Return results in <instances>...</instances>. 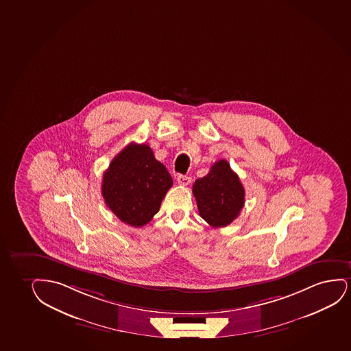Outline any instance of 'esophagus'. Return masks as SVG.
Returning a JSON list of instances; mask_svg holds the SVG:
<instances>
[{
    "label": "esophagus",
    "instance_id": "obj_1",
    "mask_svg": "<svg viewBox=\"0 0 351 351\" xmlns=\"http://www.w3.org/2000/svg\"><path fill=\"white\" fill-rule=\"evenodd\" d=\"M178 184H180L182 186H187L191 182V178L187 176H182V174H178L177 176Z\"/></svg>",
    "mask_w": 351,
    "mask_h": 351
}]
</instances>
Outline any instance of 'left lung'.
Masks as SVG:
<instances>
[{"label":"left lung","mask_w":351,"mask_h":351,"mask_svg":"<svg viewBox=\"0 0 351 351\" xmlns=\"http://www.w3.org/2000/svg\"><path fill=\"white\" fill-rule=\"evenodd\" d=\"M200 217L213 228L229 226L244 205V187L226 160L213 165L209 173L192 187Z\"/></svg>","instance_id":"left-lung-1"}]
</instances>
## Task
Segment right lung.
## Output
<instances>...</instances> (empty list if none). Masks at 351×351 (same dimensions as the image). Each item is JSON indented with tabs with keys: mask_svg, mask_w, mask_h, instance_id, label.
I'll return each mask as SVG.
<instances>
[{
	"mask_svg": "<svg viewBox=\"0 0 351 351\" xmlns=\"http://www.w3.org/2000/svg\"><path fill=\"white\" fill-rule=\"evenodd\" d=\"M172 185L173 179L151 147L130 143L103 174L102 195L120 221L140 228L151 222Z\"/></svg>",
	"mask_w": 351,
	"mask_h": 351,
	"instance_id": "obj_1",
	"label": "right lung"
}]
</instances>
